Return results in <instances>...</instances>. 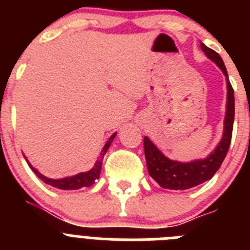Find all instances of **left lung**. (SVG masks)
Instances as JSON below:
<instances>
[{
	"instance_id": "8db88e82",
	"label": "left lung",
	"mask_w": 250,
	"mask_h": 250,
	"mask_svg": "<svg viewBox=\"0 0 250 250\" xmlns=\"http://www.w3.org/2000/svg\"><path fill=\"white\" fill-rule=\"evenodd\" d=\"M203 52L211 60L224 74L227 80V111L224 118V130L219 144L205 159L180 163L171 160L154 145L147 136L144 138V152L146 159L147 171L161 188L170 190H185L207 182L214 176L227 156L231 140L234 123V90L229 83L228 72L219 54L200 43Z\"/></svg>"
}]
</instances>
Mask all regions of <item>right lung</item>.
Here are the masks:
<instances>
[{"instance_id": "1", "label": "right lung", "mask_w": 250, "mask_h": 250, "mask_svg": "<svg viewBox=\"0 0 250 250\" xmlns=\"http://www.w3.org/2000/svg\"><path fill=\"white\" fill-rule=\"evenodd\" d=\"M115 136H116V132H114V134H112V135L109 138V140L106 141L105 146H104L103 150H101L100 156H99V159L96 160L95 165L89 170V171H85V173H79V174H76V175L67 176V178H62V179L47 178V176L42 175V174L40 173L39 170L35 169V167H32L30 163H28V160L26 159V156H25V159H26V161H27V164L30 165L31 169H32V171H34V173L36 174V175L39 176V178L41 179L43 183H46L47 185L57 188V189H62V190H76V189H81V188H83V187L89 188V187H91V185L95 183V180H96V179H99V176H100L104 155H105L106 151H107V149H109L110 145H111V143H112V140L115 139Z\"/></svg>"}]
</instances>
